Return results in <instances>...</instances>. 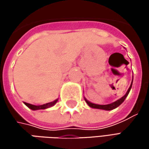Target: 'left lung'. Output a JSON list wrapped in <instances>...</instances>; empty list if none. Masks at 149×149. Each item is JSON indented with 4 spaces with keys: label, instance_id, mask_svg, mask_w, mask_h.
Wrapping results in <instances>:
<instances>
[{
    "label": "left lung",
    "instance_id": "left-lung-1",
    "mask_svg": "<svg viewBox=\"0 0 149 149\" xmlns=\"http://www.w3.org/2000/svg\"><path fill=\"white\" fill-rule=\"evenodd\" d=\"M132 82H133V79H132ZM131 87H132V83H131V84H130V88H129L128 91L126 92V94H125L123 97H121L120 99L116 100V102L111 103V104H104V105L95 104L91 103V102H89L86 98H84V99H85V102L87 103V104H88L90 107H91V108H94V109H104V110H111V109H114L117 108L120 104H122L123 102H124L125 98L128 97V95H129V93H130V90H131Z\"/></svg>",
    "mask_w": 149,
    "mask_h": 149
}]
</instances>
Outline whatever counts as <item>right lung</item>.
<instances>
[{"label": "right lung", "mask_w": 149, "mask_h": 149, "mask_svg": "<svg viewBox=\"0 0 149 149\" xmlns=\"http://www.w3.org/2000/svg\"><path fill=\"white\" fill-rule=\"evenodd\" d=\"M57 102H58V99H56V100L53 101V102H51V103H48V104H42V105H33V104H27V103H24V104H26L29 109H33V110H37V109H47V108H50V107L53 106Z\"/></svg>", "instance_id": "right-lung-1"}]
</instances>
